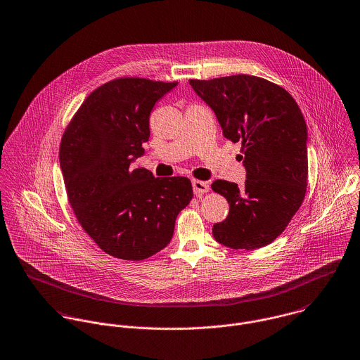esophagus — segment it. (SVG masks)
Returning <instances> with one entry per match:
<instances>
[{
    "label": "esophagus",
    "mask_w": 360,
    "mask_h": 360,
    "mask_svg": "<svg viewBox=\"0 0 360 360\" xmlns=\"http://www.w3.org/2000/svg\"><path fill=\"white\" fill-rule=\"evenodd\" d=\"M193 190L195 195H202L209 191V184L206 181H201V180H194L193 181Z\"/></svg>",
    "instance_id": "obj_1"
}]
</instances>
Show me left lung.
<instances>
[{"mask_svg":"<svg viewBox=\"0 0 360 360\" xmlns=\"http://www.w3.org/2000/svg\"><path fill=\"white\" fill-rule=\"evenodd\" d=\"M214 112L223 136L241 143L245 186L214 180L230 210L213 224L217 243L257 250L273 243L302 205L308 186V129L304 115L283 87L251 75L190 80Z\"/></svg>","mask_w":360,"mask_h":360,"instance_id":"left-lung-1","label":"left lung"}]
</instances>
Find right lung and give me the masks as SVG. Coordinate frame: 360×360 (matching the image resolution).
<instances>
[{
	"label": "right lung",
	"instance_id": "right-lung-1",
	"mask_svg": "<svg viewBox=\"0 0 360 360\" xmlns=\"http://www.w3.org/2000/svg\"><path fill=\"white\" fill-rule=\"evenodd\" d=\"M177 86L119 77L96 89L68 124L59 162L69 204L83 230L110 257L143 260L172 240L193 200L190 179L154 177L131 166L144 154L155 103Z\"/></svg>",
	"mask_w": 360,
	"mask_h": 360
}]
</instances>
